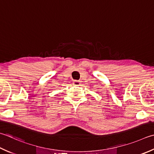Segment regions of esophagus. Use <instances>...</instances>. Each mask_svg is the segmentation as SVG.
Returning <instances> with one entry per match:
<instances>
[{
	"label": "esophagus",
	"instance_id": "1",
	"mask_svg": "<svg viewBox=\"0 0 154 154\" xmlns=\"http://www.w3.org/2000/svg\"><path fill=\"white\" fill-rule=\"evenodd\" d=\"M73 84L74 85H75V86H78V85H80V84H81V83H80V81H77V80H75L73 82Z\"/></svg>",
	"mask_w": 154,
	"mask_h": 154
}]
</instances>
